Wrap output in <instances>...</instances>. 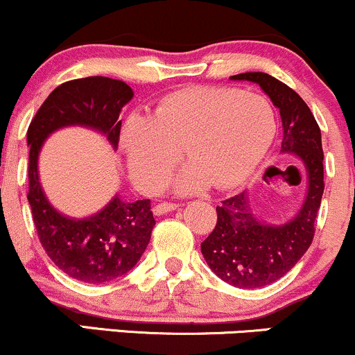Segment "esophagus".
Returning a JSON list of instances; mask_svg holds the SVG:
<instances>
[{
	"mask_svg": "<svg viewBox=\"0 0 355 355\" xmlns=\"http://www.w3.org/2000/svg\"><path fill=\"white\" fill-rule=\"evenodd\" d=\"M177 203H170V202H162V203H157V205L153 207V214L155 215H165L168 214V211H172L177 209Z\"/></svg>",
	"mask_w": 355,
	"mask_h": 355,
	"instance_id": "34e87169",
	"label": "esophagus"
}]
</instances>
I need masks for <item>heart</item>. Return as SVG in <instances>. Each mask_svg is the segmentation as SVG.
Returning a JSON list of instances; mask_svg holds the SVG:
<instances>
[{
  "label": "heart",
  "mask_w": 355,
  "mask_h": 355,
  "mask_svg": "<svg viewBox=\"0 0 355 355\" xmlns=\"http://www.w3.org/2000/svg\"><path fill=\"white\" fill-rule=\"evenodd\" d=\"M275 113L266 96L235 88L193 87L166 95L150 115L133 113L120 146L135 183L155 191L183 153L189 164L172 178L177 193L214 183L237 185L255 170L275 135Z\"/></svg>",
  "instance_id": "b5f03b06"
}]
</instances>
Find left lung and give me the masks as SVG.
I'll use <instances>...</instances> for the list:
<instances>
[{"instance_id":"left-lung-1","label":"left lung","mask_w":355,"mask_h":355,"mask_svg":"<svg viewBox=\"0 0 355 355\" xmlns=\"http://www.w3.org/2000/svg\"><path fill=\"white\" fill-rule=\"evenodd\" d=\"M230 80L257 83L268 95L282 120L280 153L299 158L307 177L302 207L284 223L257 217L247 191L217 207V225L200 245L203 259L223 282L257 288L284 277L311 247L324 193L322 137L311 108L282 81L262 71L240 73Z\"/></svg>"}]
</instances>
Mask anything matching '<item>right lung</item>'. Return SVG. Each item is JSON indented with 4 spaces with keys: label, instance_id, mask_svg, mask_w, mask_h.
Instances as JSON below:
<instances>
[{
    "label": "right lung",
    "instance_id": "1",
    "mask_svg": "<svg viewBox=\"0 0 355 355\" xmlns=\"http://www.w3.org/2000/svg\"><path fill=\"white\" fill-rule=\"evenodd\" d=\"M132 98L133 89L121 80L88 76L67 81L44 100L26 133L28 202L40 242L55 266L80 282H110L137 266L155 227L150 200L126 202L115 195L89 217H68L56 210L44 193L38 170L40 152L51 133L67 126L95 130L116 150L121 108Z\"/></svg>",
    "mask_w": 355,
    "mask_h": 355
}]
</instances>
